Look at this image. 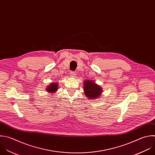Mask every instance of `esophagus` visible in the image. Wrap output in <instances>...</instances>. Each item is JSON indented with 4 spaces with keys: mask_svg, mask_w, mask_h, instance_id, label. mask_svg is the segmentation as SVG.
I'll return each instance as SVG.
<instances>
[{
    "mask_svg": "<svg viewBox=\"0 0 155 155\" xmlns=\"http://www.w3.org/2000/svg\"><path fill=\"white\" fill-rule=\"evenodd\" d=\"M70 75H71V77H74L76 75V74H75V72H74V71H71V72H70Z\"/></svg>",
    "mask_w": 155,
    "mask_h": 155,
    "instance_id": "obj_1",
    "label": "esophagus"
}]
</instances>
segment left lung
<instances>
[{
	"mask_svg": "<svg viewBox=\"0 0 155 155\" xmlns=\"http://www.w3.org/2000/svg\"><path fill=\"white\" fill-rule=\"evenodd\" d=\"M84 90L87 98L90 100L99 97L102 92L101 88L90 80L84 82Z\"/></svg>",
	"mask_w": 155,
	"mask_h": 155,
	"instance_id": "left-lung-1",
	"label": "left lung"
}]
</instances>
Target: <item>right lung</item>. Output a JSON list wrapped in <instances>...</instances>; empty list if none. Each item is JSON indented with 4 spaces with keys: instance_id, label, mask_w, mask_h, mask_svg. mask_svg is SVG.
Segmentation results:
<instances>
[{
    "instance_id": "1",
    "label": "right lung",
    "mask_w": 155,
    "mask_h": 155,
    "mask_svg": "<svg viewBox=\"0 0 155 155\" xmlns=\"http://www.w3.org/2000/svg\"><path fill=\"white\" fill-rule=\"evenodd\" d=\"M58 89V84L52 83L50 84L48 87H47V91L49 92H52L54 93Z\"/></svg>"
}]
</instances>
